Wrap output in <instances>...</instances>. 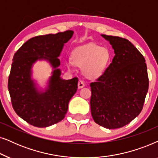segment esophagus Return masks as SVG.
<instances>
[{
  "label": "esophagus",
  "mask_w": 158,
  "mask_h": 158,
  "mask_svg": "<svg viewBox=\"0 0 158 158\" xmlns=\"http://www.w3.org/2000/svg\"><path fill=\"white\" fill-rule=\"evenodd\" d=\"M85 82L82 80H79V82H78V87H79V89H81V88H82L85 87Z\"/></svg>",
  "instance_id": "obj_1"
}]
</instances>
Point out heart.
I'll use <instances>...</instances> for the list:
<instances>
[{
	"instance_id": "b5f03b06",
	"label": "heart",
	"mask_w": 158,
	"mask_h": 158,
	"mask_svg": "<svg viewBox=\"0 0 158 158\" xmlns=\"http://www.w3.org/2000/svg\"><path fill=\"white\" fill-rule=\"evenodd\" d=\"M110 60L108 49L96 44H87L73 50L72 60H66L69 69H73L74 65L84 67L85 74L89 77H96L102 74Z\"/></svg>"
}]
</instances>
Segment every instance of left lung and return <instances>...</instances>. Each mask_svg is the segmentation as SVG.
Instances as JSON below:
<instances>
[{"mask_svg":"<svg viewBox=\"0 0 158 158\" xmlns=\"http://www.w3.org/2000/svg\"><path fill=\"white\" fill-rule=\"evenodd\" d=\"M114 50L109 66L90 84L91 114L94 122L108 129L123 127L142 110L148 91L145 59L131 42L101 35Z\"/></svg>","mask_w":158,"mask_h":158,"instance_id":"8db88e82","label":"left lung"}]
</instances>
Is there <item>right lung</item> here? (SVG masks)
<instances>
[{"instance_id":"1","label":"right lung","mask_w":158,"mask_h":158,"mask_svg":"<svg viewBox=\"0 0 158 158\" xmlns=\"http://www.w3.org/2000/svg\"><path fill=\"white\" fill-rule=\"evenodd\" d=\"M73 34L68 30L32 37L14 54L8 81L12 106L19 116L34 127H48L62 121L77 92L78 78L63 79L58 68V57ZM38 60H47L53 68L45 90L38 89L31 79V68Z\"/></svg>"}]
</instances>
